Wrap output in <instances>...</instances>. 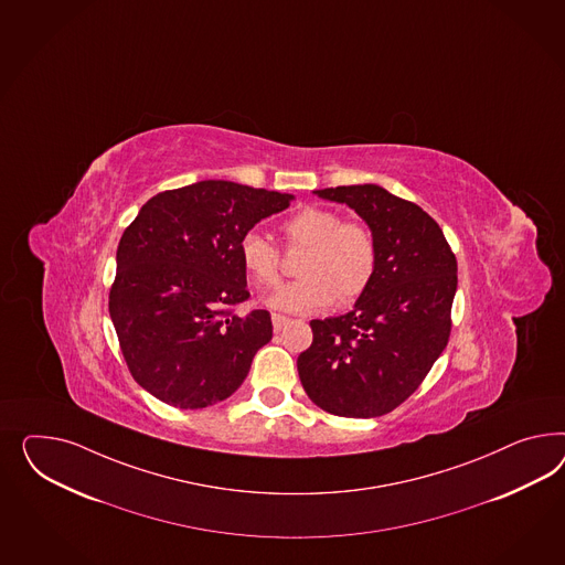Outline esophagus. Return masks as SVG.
I'll list each match as a JSON object with an SVG mask.
<instances>
[{"instance_id":"esophagus-1","label":"esophagus","mask_w":565,"mask_h":565,"mask_svg":"<svg viewBox=\"0 0 565 565\" xmlns=\"http://www.w3.org/2000/svg\"><path fill=\"white\" fill-rule=\"evenodd\" d=\"M289 323V318H285V316H280V313H275L273 316V326H275V332H280L285 326Z\"/></svg>"}]
</instances>
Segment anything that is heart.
<instances>
[{
  "instance_id": "b5f03b06",
  "label": "heart",
  "mask_w": 565,
  "mask_h": 565,
  "mask_svg": "<svg viewBox=\"0 0 565 565\" xmlns=\"http://www.w3.org/2000/svg\"><path fill=\"white\" fill-rule=\"evenodd\" d=\"M289 247H306L299 259V280L280 285L264 297V306L285 313H313L339 301L349 306L373 280L377 245L370 228L359 221H342L339 212L306 206L282 223ZM243 270L258 285L273 287L280 278V254L256 228L239 239Z\"/></svg>"
}]
</instances>
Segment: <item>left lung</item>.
I'll return each mask as SVG.
<instances>
[{"mask_svg": "<svg viewBox=\"0 0 565 565\" xmlns=\"http://www.w3.org/2000/svg\"><path fill=\"white\" fill-rule=\"evenodd\" d=\"M313 194L347 204L367 223L377 268L349 313L311 320L313 340L297 359L299 377L326 413L382 417L420 386L448 344L456 256L425 210L380 185Z\"/></svg>", "mask_w": 565, "mask_h": 565, "instance_id": "8db88e82", "label": "left lung"}]
</instances>
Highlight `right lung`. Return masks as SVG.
<instances>
[{
  "mask_svg": "<svg viewBox=\"0 0 565 565\" xmlns=\"http://www.w3.org/2000/svg\"><path fill=\"white\" fill-rule=\"evenodd\" d=\"M292 195L206 179L150 198L124 231L109 313L134 380L162 403L204 408L228 398L273 339L249 297L243 233Z\"/></svg>",
  "mask_w": 565,
  "mask_h": 565,
  "instance_id": "right-lung-1",
  "label": "right lung"
}]
</instances>
